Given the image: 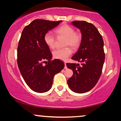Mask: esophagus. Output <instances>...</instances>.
Masks as SVG:
<instances>
[{"label": "esophagus", "mask_w": 121, "mask_h": 121, "mask_svg": "<svg viewBox=\"0 0 121 121\" xmlns=\"http://www.w3.org/2000/svg\"><path fill=\"white\" fill-rule=\"evenodd\" d=\"M65 69H67V66H66V64L65 63V68H64Z\"/></svg>", "instance_id": "obj_1"}]
</instances>
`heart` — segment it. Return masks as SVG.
Wrapping results in <instances>:
<instances>
[{"label":"heart","mask_w":121,"mask_h":121,"mask_svg":"<svg viewBox=\"0 0 121 121\" xmlns=\"http://www.w3.org/2000/svg\"><path fill=\"white\" fill-rule=\"evenodd\" d=\"M55 33L58 37L65 38L64 46H69L73 49H77L80 46L81 41V36L75 32L73 28L68 25H64L57 28ZM44 42L51 49L55 47V37L51 32H48L44 35ZM72 49L69 47L63 49H57L53 52V56L55 59L65 61L72 54Z\"/></svg>","instance_id":"heart-1"}]
</instances>
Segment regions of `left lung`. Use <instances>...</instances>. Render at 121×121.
Masks as SVG:
<instances>
[{
    "mask_svg": "<svg viewBox=\"0 0 121 121\" xmlns=\"http://www.w3.org/2000/svg\"><path fill=\"white\" fill-rule=\"evenodd\" d=\"M71 24L78 28L82 35L78 51L72 59L80 62L81 65L66 64L68 68L73 72L68 85L74 92L84 93L93 88L101 76L105 61L104 41L93 24L85 21H74Z\"/></svg>",
    "mask_w": 121,
    "mask_h": 121,
    "instance_id": "1",
    "label": "left lung"
}]
</instances>
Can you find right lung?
<instances>
[{
  "label": "right lung",
  "mask_w": 121,
  "mask_h": 121,
  "mask_svg": "<svg viewBox=\"0 0 121 121\" xmlns=\"http://www.w3.org/2000/svg\"><path fill=\"white\" fill-rule=\"evenodd\" d=\"M61 22L36 19L22 32L17 47L18 67L26 84L35 92L49 91L54 76L64 68L61 61H51L52 55L44 40V35ZM47 60L48 64L44 66Z\"/></svg>",
  "instance_id": "obj_1"
}]
</instances>
